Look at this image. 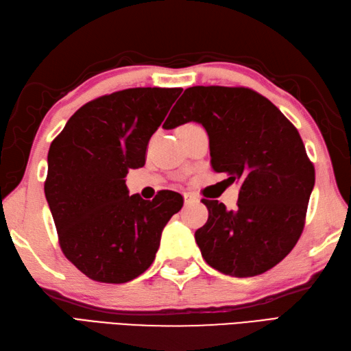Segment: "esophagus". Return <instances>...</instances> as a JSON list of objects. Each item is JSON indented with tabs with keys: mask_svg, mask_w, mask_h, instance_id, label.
Wrapping results in <instances>:
<instances>
[{
	"mask_svg": "<svg viewBox=\"0 0 351 351\" xmlns=\"http://www.w3.org/2000/svg\"><path fill=\"white\" fill-rule=\"evenodd\" d=\"M195 202H199V198L193 193H184V204L186 205H191V204H195Z\"/></svg>",
	"mask_w": 351,
	"mask_h": 351,
	"instance_id": "1",
	"label": "esophagus"
}]
</instances>
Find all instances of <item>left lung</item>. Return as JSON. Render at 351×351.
I'll return each instance as SVG.
<instances>
[{
  "instance_id": "8db88e82",
  "label": "left lung",
  "mask_w": 351,
  "mask_h": 351,
  "mask_svg": "<svg viewBox=\"0 0 351 351\" xmlns=\"http://www.w3.org/2000/svg\"><path fill=\"white\" fill-rule=\"evenodd\" d=\"M187 122L207 131L213 169L240 183L235 210L202 199L208 220L195 232L202 258L226 276L263 274L292 252L305 225L315 174L301 135L249 88L186 89L164 128Z\"/></svg>"
}]
</instances>
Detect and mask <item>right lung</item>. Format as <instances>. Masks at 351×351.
Returning a JSON list of instances; mask_svg holds the SVG:
<instances>
[{
	"mask_svg": "<svg viewBox=\"0 0 351 351\" xmlns=\"http://www.w3.org/2000/svg\"><path fill=\"white\" fill-rule=\"evenodd\" d=\"M182 90L132 88L89 101L50 144L45 193L59 245L90 280L121 285L141 276L183 207L177 192L146 201L125 184L128 171L146 164L150 136Z\"/></svg>",
	"mask_w": 351,
	"mask_h": 351,
	"instance_id": "right-lung-1",
	"label": "right lung"
}]
</instances>
